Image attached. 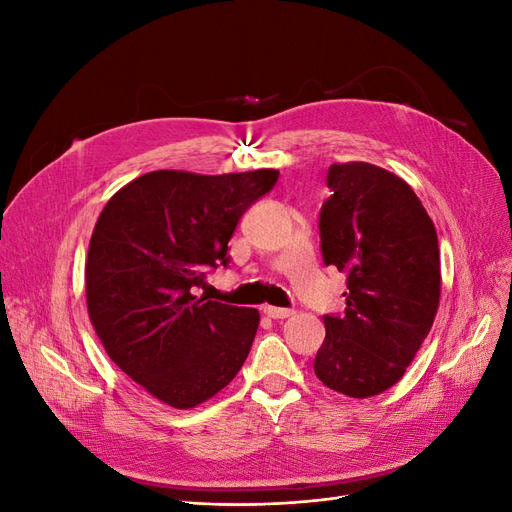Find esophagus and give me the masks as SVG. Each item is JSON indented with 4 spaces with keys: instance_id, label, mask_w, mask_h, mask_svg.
<instances>
[{
    "instance_id": "1",
    "label": "esophagus",
    "mask_w": 512,
    "mask_h": 512,
    "mask_svg": "<svg viewBox=\"0 0 512 512\" xmlns=\"http://www.w3.org/2000/svg\"><path fill=\"white\" fill-rule=\"evenodd\" d=\"M265 314H267L269 318L277 320V318H288V316H292V314H294V309H288V307H273V305H267V307H265Z\"/></svg>"
}]
</instances>
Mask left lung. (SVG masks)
<instances>
[{"label":"left lung","mask_w":512,"mask_h":512,"mask_svg":"<svg viewBox=\"0 0 512 512\" xmlns=\"http://www.w3.org/2000/svg\"><path fill=\"white\" fill-rule=\"evenodd\" d=\"M320 209L324 265L346 273V309L324 316L318 380L348 397L404 376L440 303L438 235L410 185L367 162L331 164Z\"/></svg>","instance_id":"obj_1"}]
</instances>
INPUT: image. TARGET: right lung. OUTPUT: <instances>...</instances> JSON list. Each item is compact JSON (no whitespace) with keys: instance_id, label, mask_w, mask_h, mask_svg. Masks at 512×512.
Segmentation results:
<instances>
[{"instance_id":"obj_1","label":"right lung","mask_w":512,"mask_h":512,"mask_svg":"<svg viewBox=\"0 0 512 512\" xmlns=\"http://www.w3.org/2000/svg\"><path fill=\"white\" fill-rule=\"evenodd\" d=\"M280 170L194 175L153 170L102 209L85 265L87 309L108 356L164 404L188 410L237 376L260 316L196 299L211 269L228 267L241 215Z\"/></svg>"}]
</instances>
